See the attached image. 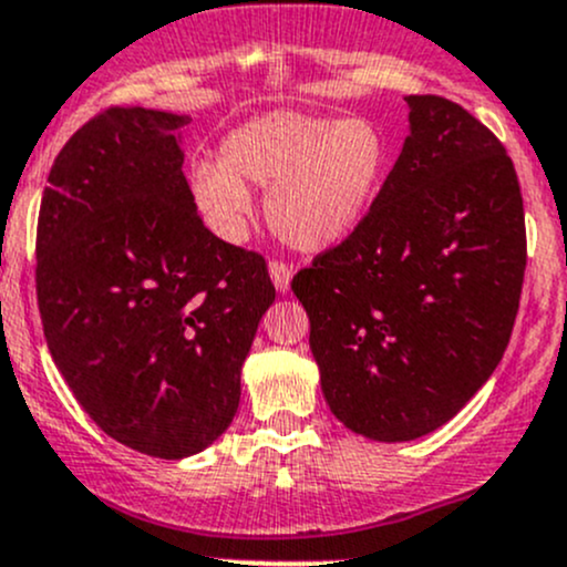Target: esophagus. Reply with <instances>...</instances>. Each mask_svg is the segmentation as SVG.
<instances>
[{
	"label": "esophagus",
	"mask_w": 567,
	"mask_h": 567,
	"mask_svg": "<svg viewBox=\"0 0 567 567\" xmlns=\"http://www.w3.org/2000/svg\"><path fill=\"white\" fill-rule=\"evenodd\" d=\"M268 274H271L274 285H277L279 293H285V290L290 288V277H293V266L285 260H271L268 262Z\"/></svg>",
	"instance_id": "1"
}]
</instances>
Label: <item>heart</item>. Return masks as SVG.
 <instances>
[{
  "instance_id": "obj_1",
  "label": "heart",
  "mask_w": 567,
  "mask_h": 567,
  "mask_svg": "<svg viewBox=\"0 0 567 567\" xmlns=\"http://www.w3.org/2000/svg\"><path fill=\"white\" fill-rule=\"evenodd\" d=\"M390 164V145L370 120L266 112L221 142V158L188 164L186 186L205 225L225 241L247 233L249 186L268 188L266 216L296 249H329L364 221Z\"/></svg>"
}]
</instances>
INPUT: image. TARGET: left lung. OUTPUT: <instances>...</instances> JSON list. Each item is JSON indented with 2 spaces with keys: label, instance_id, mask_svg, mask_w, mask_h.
<instances>
[{
  "label": "left lung",
  "instance_id": "left-lung-1",
  "mask_svg": "<svg viewBox=\"0 0 567 567\" xmlns=\"http://www.w3.org/2000/svg\"><path fill=\"white\" fill-rule=\"evenodd\" d=\"M411 134L362 225L293 277L331 414L411 442L499 364L522 301L527 227L505 145L442 95H409Z\"/></svg>",
  "mask_w": 567,
  "mask_h": 567
}]
</instances>
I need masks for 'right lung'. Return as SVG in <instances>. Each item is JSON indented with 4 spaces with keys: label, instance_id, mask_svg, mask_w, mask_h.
Segmentation results:
<instances>
[{
    "label": "right lung",
    "instance_id": "add662e5",
    "mask_svg": "<svg viewBox=\"0 0 567 567\" xmlns=\"http://www.w3.org/2000/svg\"><path fill=\"white\" fill-rule=\"evenodd\" d=\"M188 117L109 106L49 173L35 288L54 364L114 442L177 461L214 444L277 290L266 257L203 225L177 128Z\"/></svg>",
    "mask_w": 567,
    "mask_h": 567
}]
</instances>
